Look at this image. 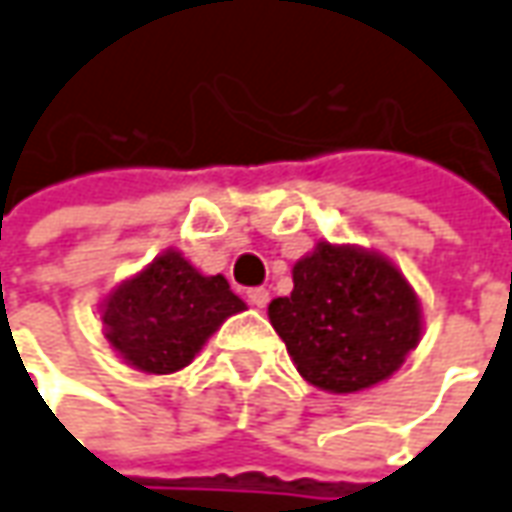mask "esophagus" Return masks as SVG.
I'll return each mask as SVG.
<instances>
[{
    "instance_id": "1",
    "label": "esophagus",
    "mask_w": 512,
    "mask_h": 512,
    "mask_svg": "<svg viewBox=\"0 0 512 512\" xmlns=\"http://www.w3.org/2000/svg\"><path fill=\"white\" fill-rule=\"evenodd\" d=\"M267 301H270V293L264 290V287H253V290H248V304H253V307H267Z\"/></svg>"
}]
</instances>
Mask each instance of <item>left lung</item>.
<instances>
[{"label":"left lung","instance_id":"left-lung-1","mask_svg":"<svg viewBox=\"0 0 512 512\" xmlns=\"http://www.w3.org/2000/svg\"><path fill=\"white\" fill-rule=\"evenodd\" d=\"M267 315L301 377L332 394L394 375L423 332L420 301L389 259L329 242L296 262L293 293Z\"/></svg>","mask_w":512,"mask_h":512}]
</instances>
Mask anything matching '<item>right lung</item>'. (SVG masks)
<instances>
[{
  "label": "right lung",
  "mask_w": 512,
  "mask_h": 512,
  "mask_svg": "<svg viewBox=\"0 0 512 512\" xmlns=\"http://www.w3.org/2000/svg\"><path fill=\"white\" fill-rule=\"evenodd\" d=\"M245 310L225 276H202L183 253L166 250L106 296V341L129 366L171 375L188 366L214 329Z\"/></svg>",
  "instance_id": "1"
}]
</instances>
